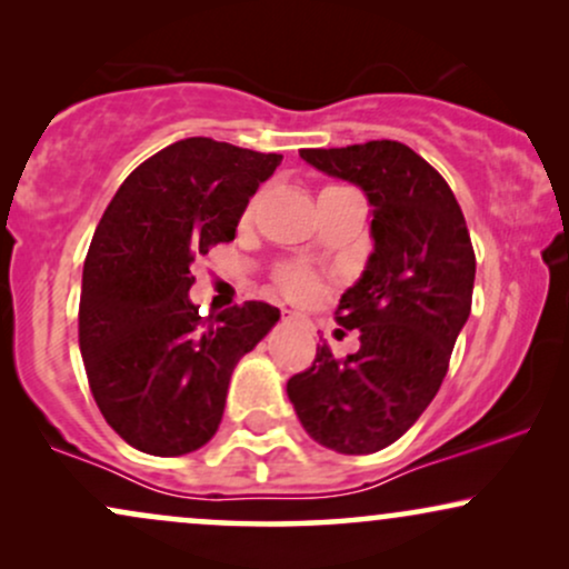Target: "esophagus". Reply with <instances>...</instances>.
Segmentation results:
<instances>
[{
  "label": "esophagus",
  "mask_w": 569,
  "mask_h": 569,
  "mask_svg": "<svg viewBox=\"0 0 569 569\" xmlns=\"http://www.w3.org/2000/svg\"><path fill=\"white\" fill-rule=\"evenodd\" d=\"M283 320H297V312H289V310H286V312H283Z\"/></svg>",
  "instance_id": "1"
}]
</instances>
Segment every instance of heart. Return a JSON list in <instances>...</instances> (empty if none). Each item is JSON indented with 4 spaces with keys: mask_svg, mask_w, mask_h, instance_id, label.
Wrapping results in <instances>:
<instances>
[{
    "mask_svg": "<svg viewBox=\"0 0 569 569\" xmlns=\"http://www.w3.org/2000/svg\"><path fill=\"white\" fill-rule=\"evenodd\" d=\"M280 286H283L286 293H291V297H310L315 291V278L310 272L302 270V267H286L283 272L278 276Z\"/></svg>",
    "mask_w": 569,
    "mask_h": 569,
    "instance_id": "b5f03b06",
    "label": "heart"
}]
</instances>
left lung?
<instances>
[{"label":"left lung","instance_id":"1","mask_svg":"<svg viewBox=\"0 0 569 569\" xmlns=\"http://www.w3.org/2000/svg\"><path fill=\"white\" fill-rule=\"evenodd\" d=\"M299 156L366 193L373 251L337 307V323L360 331V350L337 360L323 341L286 392L315 442L345 456L376 453L413 427L448 373L471 312L475 249L453 190L402 142Z\"/></svg>","mask_w":569,"mask_h":569}]
</instances>
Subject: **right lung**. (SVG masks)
I'll list each match as a JSON object with an SVG mask.
<instances>
[{"label":"right lung","mask_w":569,"mask_h":569,"mask_svg":"<svg viewBox=\"0 0 569 569\" xmlns=\"http://www.w3.org/2000/svg\"><path fill=\"white\" fill-rule=\"evenodd\" d=\"M283 156L188 137L150 156L108 203L84 259L79 347L102 419L150 456L203 448L222 421L232 368L280 320L246 302L209 318L190 264L236 238L249 198Z\"/></svg>","instance_id":"obj_1"}]
</instances>
